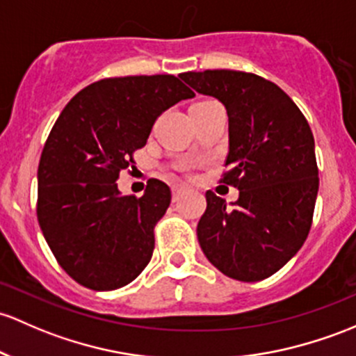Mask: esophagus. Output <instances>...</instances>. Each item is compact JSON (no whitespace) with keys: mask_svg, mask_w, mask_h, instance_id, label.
<instances>
[{"mask_svg":"<svg viewBox=\"0 0 356 356\" xmlns=\"http://www.w3.org/2000/svg\"><path fill=\"white\" fill-rule=\"evenodd\" d=\"M186 189H188V188H186V186H182V184L172 186V197H174V201H177V197L181 196V193H184Z\"/></svg>","mask_w":356,"mask_h":356,"instance_id":"esophagus-1","label":"esophagus"}]
</instances>
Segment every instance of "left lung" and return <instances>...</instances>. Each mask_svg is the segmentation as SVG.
<instances>
[{
	"label": "left lung",
	"instance_id": "left-lung-1",
	"mask_svg": "<svg viewBox=\"0 0 356 356\" xmlns=\"http://www.w3.org/2000/svg\"><path fill=\"white\" fill-rule=\"evenodd\" d=\"M181 78L225 106L228 155L220 182L238 189L232 207L207 191L197 241L228 278L261 282L298 252L312 225L319 191L312 131L293 100L257 74L207 70Z\"/></svg>",
	"mask_w": 356,
	"mask_h": 356
}]
</instances>
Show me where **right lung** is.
<instances>
[{
	"label": "right lung",
	"mask_w": 356,
	"mask_h": 356,
	"mask_svg": "<svg viewBox=\"0 0 356 356\" xmlns=\"http://www.w3.org/2000/svg\"><path fill=\"white\" fill-rule=\"evenodd\" d=\"M191 97L172 74L104 78L80 90L52 126L37 170V220L80 285L115 290L147 268L170 188L149 179L141 197L122 196L115 181L156 118Z\"/></svg>",
	"instance_id": "1"
}]
</instances>
